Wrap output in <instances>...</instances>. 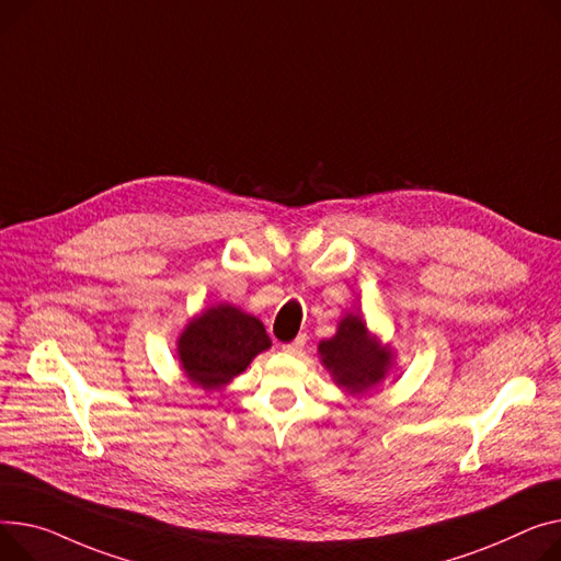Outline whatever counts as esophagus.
Here are the masks:
<instances>
[{"label": "esophagus", "mask_w": 561, "mask_h": 561, "mask_svg": "<svg viewBox=\"0 0 561 561\" xmlns=\"http://www.w3.org/2000/svg\"><path fill=\"white\" fill-rule=\"evenodd\" d=\"M305 345H307V339H305V335H297V339H295L293 343L282 345V350H284L286 354H300V352L305 350Z\"/></svg>", "instance_id": "obj_1"}]
</instances>
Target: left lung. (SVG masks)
I'll list each match as a JSON object with an SVG mask.
<instances>
[{"instance_id": "8db88e82", "label": "left lung", "mask_w": 561, "mask_h": 561, "mask_svg": "<svg viewBox=\"0 0 561 561\" xmlns=\"http://www.w3.org/2000/svg\"><path fill=\"white\" fill-rule=\"evenodd\" d=\"M318 352L333 381L350 394L379 386L392 367V352L367 331L360 313H347L335 335L318 345Z\"/></svg>"}]
</instances>
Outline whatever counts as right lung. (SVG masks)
Here are the masks:
<instances>
[{"mask_svg":"<svg viewBox=\"0 0 561 561\" xmlns=\"http://www.w3.org/2000/svg\"><path fill=\"white\" fill-rule=\"evenodd\" d=\"M268 347L271 339L261 320L232 305H218L184 327L178 339V358L192 383L218 390Z\"/></svg>","mask_w":561,"mask_h":561,"instance_id":"add662e5","label":"right lung"}]
</instances>
